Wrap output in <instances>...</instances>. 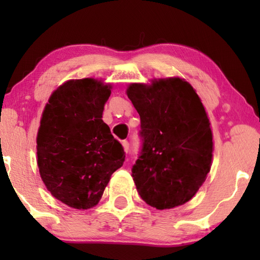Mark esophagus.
I'll list each match as a JSON object with an SVG mask.
<instances>
[{
  "mask_svg": "<svg viewBox=\"0 0 260 260\" xmlns=\"http://www.w3.org/2000/svg\"><path fill=\"white\" fill-rule=\"evenodd\" d=\"M122 147H124V150L126 152H128L129 151V142H128V141H126V140L122 141Z\"/></svg>",
  "mask_w": 260,
  "mask_h": 260,
  "instance_id": "1",
  "label": "esophagus"
}]
</instances>
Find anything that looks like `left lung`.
I'll return each instance as SVG.
<instances>
[{
    "instance_id": "8db88e82",
    "label": "left lung",
    "mask_w": 260,
    "mask_h": 260,
    "mask_svg": "<svg viewBox=\"0 0 260 260\" xmlns=\"http://www.w3.org/2000/svg\"><path fill=\"white\" fill-rule=\"evenodd\" d=\"M141 119L139 157L132 167L147 204L172 209L191 200L211 169L212 132L199 95L180 78L127 89Z\"/></svg>"
}]
</instances>
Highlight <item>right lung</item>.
I'll return each instance as SVG.
<instances>
[{
	"label": "right lung",
	"instance_id": "right-lung-1",
	"mask_svg": "<svg viewBox=\"0 0 260 260\" xmlns=\"http://www.w3.org/2000/svg\"><path fill=\"white\" fill-rule=\"evenodd\" d=\"M111 90L87 78L70 80L49 99L38 133V166L57 200L87 210L99 203L111 174L125 160L124 148L102 120Z\"/></svg>",
	"mask_w": 260,
	"mask_h": 260
}]
</instances>
